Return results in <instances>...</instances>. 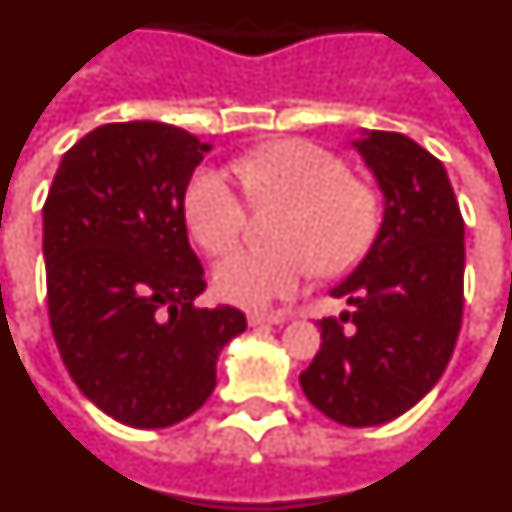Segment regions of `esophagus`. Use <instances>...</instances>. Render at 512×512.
<instances>
[{
    "label": "esophagus",
    "mask_w": 512,
    "mask_h": 512,
    "mask_svg": "<svg viewBox=\"0 0 512 512\" xmlns=\"http://www.w3.org/2000/svg\"><path fill=\"white\" fill-rule=\"evenodd\" d=\"M247 322L252 325V328H260V325H281V322H286V317L278 315V312H249L247 315Z\"/></svg>",
    "instance_id": "esophagus-1"
}]
</instances>
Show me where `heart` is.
I'll list each match as a JSON object with an SVG mask.
<instances>
[{
    "label": "heart",
    "instance_id": "obj_1",
    "mask_svg": "<svg viewBox=\"0 0 512 512\" xmlns=\"http://www.w3.org/2000/svg\"><path fill=\"white\" fill-rule=\"evenodd\" d=\"M236 171L255 203H286L276 239L244 247L216 268V289L242 307L286 299L320 270L338 276L354 268L375 242L382 205L367 182L349 176L346 163L307 140H278L239 158ZM184 218L210 255L229 252L247 223V205L221 169H200L184 192Z\"/></svg>",
    "mask_w": 512,
    "mask_h": 512
}]
</instances>
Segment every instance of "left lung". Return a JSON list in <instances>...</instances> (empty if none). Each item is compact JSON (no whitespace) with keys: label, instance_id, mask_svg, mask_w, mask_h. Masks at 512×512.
<instances>
[{"label":"left lung","instance_id":"8db88e82","mask_svg":"<svg viewBox=\"0 0 512 512\" xmlns=\"http://www.w3.org/2000/svg\"><path fill=\"white\" fill-rule=\"evenodd\" d=\"M359 156L382 192L367 255L330 296L349 312L320 320L322 343L299 375L317 411L346 427H377L435 388L463 317V218L448 171L401 132L362 130Z\"/></svg>","mask_w":512,"mask_h":512}]
</instances>
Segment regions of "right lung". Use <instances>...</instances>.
Returning <instances> with one entry per match:
<instances>
[{
    "mask_svg": "<svg viewBox=\"0 0 512 512\" xmlns=\"http://www.w3.org/2000/svg\"><path fill=\"white\" fill-rule=\"evenodd\" d=\"M210 148L163 122L103 124L64 153L46 197L51 333L77 388L127 427L195 414L247 330L236 307H195L184 192Z\"/></svg>",
    "mask_w": 512,
    "mask_h": 512,
    "instance_id": "1",
    "label": "right lung"
}]
</instances>
